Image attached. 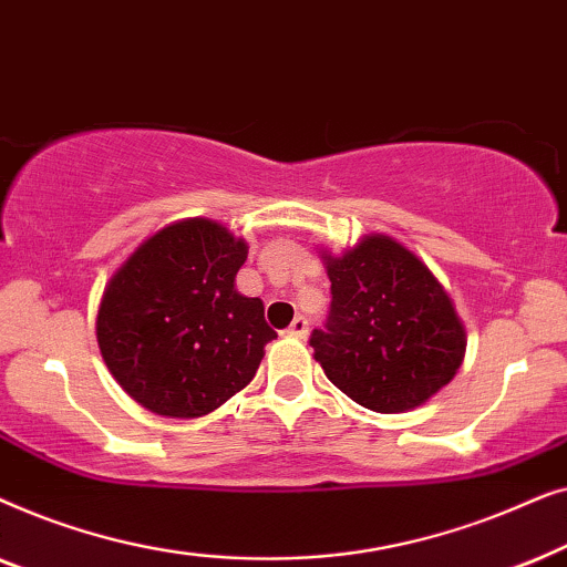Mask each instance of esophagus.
Segmentation results:
<instances>
[{
	"mask_svg": "<svg viewBox=\"0 0 567 567\" xmlns=\"http://www.w3.org/2000/svg\"><path fill=\"white\" fill-rule=\"evenodd\" d=\"M307 320H305V317H293V322L289 324V328H286V336H289V338H307Z\"/></svg>",
	"mask_w": 567,
	"mask_h": 567,
	"instance_id": "obj_1",
	"label": "esophagus"
}]
</instances>
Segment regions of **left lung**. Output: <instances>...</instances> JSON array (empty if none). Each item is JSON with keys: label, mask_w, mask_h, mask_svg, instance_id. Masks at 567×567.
<instances>
[{"label": "left lung", "mask_w": 567, "mask_h": 567, "mask_svg": "<svg viewBox=\"0 0 567 567\" xmlns=\"http://www.w3.org/2000/svg\"><path fill=\"white\" fill-rule=\"evenodd\" d=\"M330 317L309 343L324 377L374 413H408L452 382L467 351L454 301L413 250L363 235L346 252L322 250Z\"/></svg>", "instance_id": "left-lung-1"}]
</instances>
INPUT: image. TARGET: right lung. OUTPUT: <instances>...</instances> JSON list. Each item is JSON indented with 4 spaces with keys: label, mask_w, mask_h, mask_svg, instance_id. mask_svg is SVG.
Returning <instances> with one entry per match:
<instances>
[{
    "label": "right lung",
    "mask_w": 567,
    "mask_h": 567,
    "mask_svg": "<svg viewBox=\"0 0 567 567\" xmlns=\"http://www.w3.org/2000/svg\"><path fill=\"white\" fill-rule=\"evenodd\" d=\"M247 243L214 219L146 237L105 284L95 336L107 371L138 405L200 417L245 390L276 338L235 278Z\"/></svg>",
    "instance_id": "obj_1"
}]
</instances>
